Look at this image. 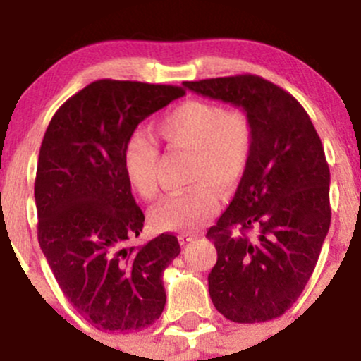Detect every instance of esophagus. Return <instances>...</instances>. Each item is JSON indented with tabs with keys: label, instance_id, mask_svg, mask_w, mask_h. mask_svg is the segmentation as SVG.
Masks as SVG:
<instances>
[{
	"label": "esophagus",
	"instance_id": "esophagus-1",
	"mask_svg": "<svg viewBox=\"0 0 361 361\" xmlns=\"http://www.w3.org/2000/svg\"><path fill=\"white\" fill-rule=\"evenodd\" d=\"M197 237H199L197 233H180V235H178V240H180L181 245H185V244H188V242L195 240Z\"/></svg>",
	"mask_w": 361,
	"mask_h": 361
}]
</instances>
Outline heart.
I'll use <instances>...</instances> for the list:
<instances>
[{
    "label": "heart",
    "mask_w": 361,
    "mask_h": 361,
    "mask_svg": "<svg viewBox=\"0 0 361 361\" xmlns=\"http://www.w3.org/2000/svg\"><path fill=\"white\" fill-rule=\"evenodd\" d=\"M155 133L171 152L192 154L188 181L193 187L161 200L150 211L152 225L164 231L199 228L218 211L219 190L230 195L247 171L254 145L250 116L238 107L187 100L157 121ZM157 143L133 133L123 147V171L142 199L157 197Z\"/></svg>",
    "instance_id": "1"
}]
</instances>
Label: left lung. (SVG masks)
I'll use <instances>...</instances> for the list:
<instances>
[{
	"instance_id": "1",
	"label": "left lung",
	"mask_w": 361,
	"mask_h": 361,
	"mask_svg": "<svg viewBox=\"0 0 361 361\" xmlns=\"http://www.w3.org/2000/svg\"><path fill=\"white\" fill-rule=\"evenodd\" d=\"M183 86L242 107L252 121L247 171L206 235L218 250L207 280L212 305L228 320H273L301 295L331 226V171L322 140L302 105L259 75Z\"/></svg>"
}]
</instances>
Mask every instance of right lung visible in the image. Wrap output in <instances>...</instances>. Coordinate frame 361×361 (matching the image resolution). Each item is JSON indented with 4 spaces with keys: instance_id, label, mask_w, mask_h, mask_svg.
<instances>
[{
    "instance_id": "1",
    "label": "right lung",
    "mask_w": 361,
    "mask_h": 361,
    "mask_svg": "<svg viewBox=\"0 0 361 361\" xmlns=\"http://www.w3.org/2000/svg\"><path fill=\"white\" fill-rule=\"evenodd\" d=\"M180 86L100 79L51 117L37 159V240L66 298L98 331L133 332L161 317L173 233L131 245L143 228L123 171V147Z\"/></svg>"
}]
</instances>
